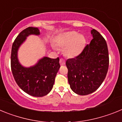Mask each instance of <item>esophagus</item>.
I'll list each match as a JSON object with an SVG mask.
<instances>
[{
	"instance_id": "1",
	"label": "esophagus",
	"mask_w": 122,
	"mask_h": 122,
	"mask_svg": "<svg viewBox=\"0 0 122 122\" xmlns=\"http://www.w3.org/2000/svg\"><path fill=\"white\" fill-rule=\"evenodd\" d=\"M59 62H60V64L61 65H64L65 64V60L64 59H62V58L60 59Z\"/></svg>"
}]
</instances>
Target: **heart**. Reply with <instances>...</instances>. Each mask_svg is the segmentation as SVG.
<instances>
[{"mask_svg": "<svg viewBox=\"0 0 122 122\" xmlns=\"http://www.w3.org/2000/svg\"><path fill=\"white\" fill-rule=\"evenodd\" d=\"M57 44L61 48H65V54L68 57L73 58L78 56L86 45V38L82 34L75 31L62 33L57 38Z\"/></svg>", "mask_w": 122, "mask_h": 122, "instance_id": "1", "label": "heart"}]
</instances>
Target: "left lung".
<instances>
[{"instance_id": "left-lung-1", "label": "left lung", "mask_w": 122, "mask_h": 122, "mask_svg": "<svg viewBox=\"0 0 122 122\" xmlns=\"http://www.w3.org/2000/svg\"><path fill=\"white\" fill-rule=\"evenodd\" d=\"M92 40L80 54L68 59V80L76 94L86 95L97 90L104 81L109 67L106 41L95 29L91 30Z\"/></svg>"}]
</instances>
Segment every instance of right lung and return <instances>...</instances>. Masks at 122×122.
Instances as JSON below:
<instances>
[{
    "mask_svg": "<svg viewBox=\"0 0 122 122\" xmlns=\"http://www.w3.org/2000/svg\"><path fill=\"white\" fill-rule=\"evenodd\" d=\"M37 27H29L19 33L13 42L11 54V68L15 80L27 94L35 97L46 95L52 90L55 77L59 68V58L44 57L30 67H25L19 63L18 51L29 35H39Z\"/></svg>",
    "mask_w": 122,
    "mask_h": 122,
    "instance_id": "add662e5",
    "label": "right lung"
}]
</instances>
